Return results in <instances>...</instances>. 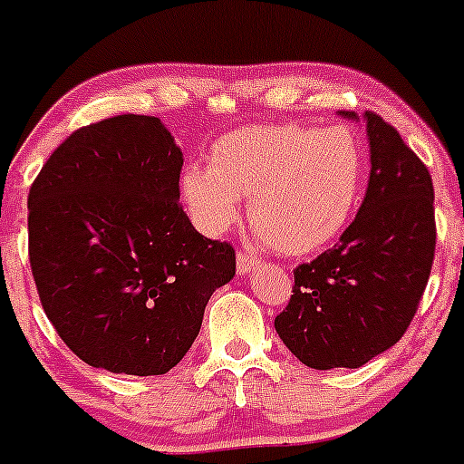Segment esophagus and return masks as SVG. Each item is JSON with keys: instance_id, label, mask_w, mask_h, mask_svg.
<instances>
[{"instance_id": "obj_1", "label": "esophagus", "mask_w": 464, "mask_h": 464, "mask_svg": "<svg viewBox=\"0 0 464 464\" xmlns=\"http://www.w3.org/2000/svg\"><path fill=\"white\" fill-rule=\"evenodd\" d=\"M256 267H260V257L251 256V253H239L237 256V274L239 276H248Z\"/></svg>"}]
</instances>
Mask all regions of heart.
<instances>
[{"mask_svg":"<svg viewBox=\"0 0 464 464\" xmlns=\"http://www.w3.org/2000/svg\"><path fill=\"white\" fill-rule=\"evenodd\" d=\"M367 158L348 127L248 125L216 139L208 165L181 171V199L204 235L239 220L241 197L260 239L283 256H311L332 244L362 202Z\"/></svg>","mask_w":464,"mask_h":464,"instance_id":"b5f03b06","label":"heart"}]
</instances>
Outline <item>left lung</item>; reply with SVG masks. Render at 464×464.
<instances>
[{
  "mask_svg": "<svg viewBox=\"0 0 464 464\" xmlns=\"http://www.w3.org/2000/svg\"><path fill=\"white\" fill-rule=\"evenodd\" d=\"M339 116L367 127V195L339 244L295 269V295L274 321L311 370H355L400 342L428 285L437 239L428 167L376 113Z\"/></svg>",
  "mask_w": 464,
  "mask_h": 464,
  "instance_id": "8db88e82",
  "label": "left lung"
}]
</instances>
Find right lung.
Returning <instances> with one entry per match:
<instances>
[{"label": "right lung", "instance_id": "obj_1", "mask_svg": "<svg viewBox=\"0 0 464 464\" xmlns=\"http://www.w3.org/2000/svg\"><path fill=\"white\" fill-rule=\"evenodd\" d=\"M183 153L155 116L81 127L32 183L30 265L48 321L90 367L167 374L235 276V248L179 207Z\"/></svg>", "mask_w": 464, "mask_h": 464}]
</instances>
